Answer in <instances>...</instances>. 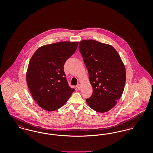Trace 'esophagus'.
I'll return each instance as SVG.
<instances>
[{"label":"esophagus","instance_id":"1","mask_svg":"<svg viewBox=\"0 0 153 153\" xmlns=\"http://www.w3.org/2000/svg\"><path fill=\"white\" fill-rule=\"evenodd\" d=\"M81 84H77V86H76V87H77V88L79 90H80V89H81Z\"/></svg>","mask_w":153,"mask_h":153}]
</instances>
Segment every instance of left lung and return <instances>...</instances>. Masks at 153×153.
<instances>
[{
  "instance_id": "left-lung-1",
  "label": "left lung",
  "mask_w": 153,
  "mask_h": 153,
  "mask_svg": "<svg viewBox=\"0 0 153 153\" xmlns=\"http://www.w3.org/2000/svg\"><path fill=\"white\" fill-rule=\"evenodd\" d=\"M88 71L93 88L88 105L97 112L112 109L123 92L126 68L117 51L111 45L93 39L82 40L79 45Z\"/></svg>"
}]
</instances>
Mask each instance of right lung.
Here are the masks:
<instances>
[{
	"mask_svg": "<svg viewBox=\"0 0 153 153\" xmlns=\"http://www.w3.org/2000/svg\"><path fill=\"white\" fill-rule=\"evenodd\" d=\"M78 44L64 41L46 45L32 56L26 81L33 98L42 109L53 111L61 108L74 91L68 84L64 65Z\"/></svg>",
	"mask_w": 153,
	"mask_h": 153,
	"instance_id": "add662e5",
	"label": "right lung"
}]
</instances>
